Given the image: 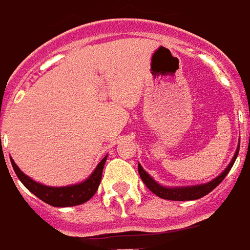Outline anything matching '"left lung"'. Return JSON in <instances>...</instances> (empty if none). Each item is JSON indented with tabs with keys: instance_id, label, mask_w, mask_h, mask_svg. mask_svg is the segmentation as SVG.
<instances>
[{
	"instance_id": "obj_1",
	"label": "left lung",
	"mask_w": 250,
	"mask_h": 250,
	"mask_svg": "<svg viewBox=\"0 0 250 250\" xmlns=\"http://www.w3.org/2000/svg\"><path fill=\"white\" fill-rule=\"evenodd\" d=\"M237 154H239V148H237L236 153H235V156H233L232 161H231V164L229 165V167H227L218 178H215L210 183L201 184V186L186 187V188H166V187L160 186L158 183L154 182V180L145 172L144 168H143L140 165H139V174H140L141 180L144 182L145 186L148 187V189L152 190L153 193L157 194L158 197L165 198V200H172V201H190V200H197V198L204 197V196H206L208 193H210L215 187L219 186L222 183V180L226 178V175L229 172L231 167L235 164Z\"/></svg>"
}]
</instances>
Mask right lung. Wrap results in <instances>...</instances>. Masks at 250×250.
<instances>
[{
  "label": "right lung",
  "mask_w": 250,
  "mask_h": 250,
  "mask_svg": "<svg viewBox=\"0 0 250 250\" xmlns=\"http://www.w3.org/2000/svg\"><path fill=\"white\" fill-rule=\"evenodd\" d=\"M10 161H11L13 168L19 180L36 197H39L41 201L46 202L49 205L56 206V208H67V206L84 204L88 200H90V197H93V194L97 192L98 186L101 183L102 170H104V165L106 162V157L102 158L101 162L96 167V170L93 171V174L90 175L85 182L76 184V186L61 187V188L46 187L40 184V183L33 182L32 179H29L27 175H24L19 170V167L15 165L13 160Z\"/></svg>",
  "instance_id": "1"
}]
</instances>
